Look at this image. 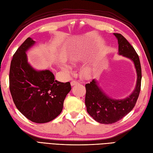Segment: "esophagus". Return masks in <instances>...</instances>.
<instances>
[{"instance_id": "esophagus-1", "label": "esophagus", "mask_w": 153, "mask_h": 153, "mask_svg": "<svg viewBox=\"0 0 153 153\" xmlns=\"http://www.w3.org/2000/svg\"><path fill=\"white\" fill-rule=\"evenodd\" d=\"M77 84H79V82H76V81L73 80V81H71V86H74L75 85H77Z\"/></svg>"}]
</instances>
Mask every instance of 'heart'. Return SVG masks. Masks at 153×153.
<instances>
[{"instance_id":"obj_1","label":"heart","mask_w":153,"mask_h":153,"mask_svg":"<svg viewBox=\"0 0 153 153\" xmlns=\"http://www.w3.org/2000/svg\"><path fill=\"white\" fill-rule=\"evenodd\" d=\"M83 54L77 53L74 54L73 56L71 57V62L74 64H78L83 60ZM62 68L64 70L66 71H69V72H71V70H72L71 66H70L69 65H68L66 63L62 64ZM91 73H92L91 69L90 68H86L85 71H84V74H85V76L86 77H90L91 75Z\"/></svg>"}]
</instances>
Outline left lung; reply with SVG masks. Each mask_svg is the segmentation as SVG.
I'll use <instances>...</instances> for the list:
<instances>
[{
	"instance_id": "left-lung-1",
	"label": "left lung",
	"mask_w": 153,
	"mask_h": 153,
	"mask_svg": "<svg viewBox=\"0 0 153 153\" xmlns=\"http://www.w3.org/2000/svg\"><path fill=\"white\" fill-rule=\"evenodd\" d=\"M118 39V53L134 62L137 71V83L130 95L123 99H115L106 95L93 79L85 85L87 111L92 118L100 123L111 124L120 120L134 108L141 90V68L138 54L134 48L120 33H114Z\"/></svg>"
}]
</instances>
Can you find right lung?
<instances>
[{"mask_svg": "<svg viewBox=\"0 0 153 153\" xmlns=\"http://www.w3.org/2000/svg\"><path fill=\"white\" fill-rule=\"evenodd\" d=\"M35 41L28 37L13 56L9 74L10 91L16 108L31 122L54 120L63 108L70 91V82L54 80L50 70H36L28 63L26 52Z\"/></svg>", "mask_w": 153, "mask_h": 153, "instance_id": "obj_1", "label": "right lung"}]
</instances>
